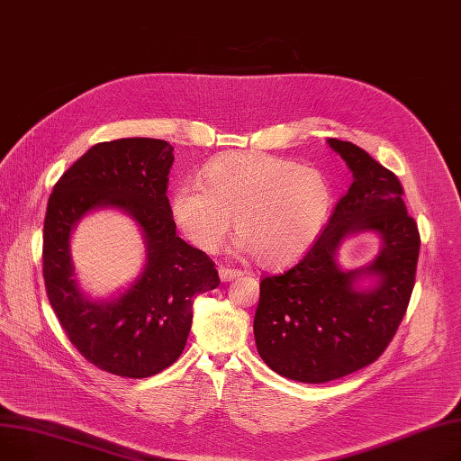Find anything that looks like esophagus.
I'll use <instances>...</instances> for the list:
<instances>
[{
    "instance_id": "1",
    "label": "esophagus",
    "mask_w": 461,
    "mask_h": 461,
    "mask_svg": "<svg viewBox=\"0 0 461 461\" xmlns=\"http://www.w3.org/2000/svg\"><path fill=\"white\" fill-rule=\"evenodd\" d=\"M241 276V272L240 269H230V267H220V279L221 281H232V279H236V277H240Z\"/></svg>"
}]
</instances>
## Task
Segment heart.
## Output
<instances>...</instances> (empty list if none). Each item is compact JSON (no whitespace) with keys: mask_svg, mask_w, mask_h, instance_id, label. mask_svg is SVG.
I'll return each instance as SVG.
<instances>
[{"mask_svg":"<svg viewBox=\"0 0 461 461\" xmlns=\"http://www.w3.org/2000/svg\"><path fill=\"white\" fill-rule=\"evenodd\" d=\"M333 208L330 180L314 167L262 152H230L204 169V185L178 184L169 199L175 225L206 253L236 230L240 248L266 267L300 260Z\"/></svg>","mask_w":461,"mask_h":461,"instance_id":"heart-1","label":"heart"}]
</instances>
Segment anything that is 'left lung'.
<instances>
[{
  "mask_svg": "<svg viewBox=\"0 0 461 461\" xmlns=\"http://www.w3.org/2000/svg\"><path fill=\"white\" fill-rule=\"evenodd\" d=\"M328 145L354 184L302 262L262 279L253 323L262 361L302 384L339 380L384 354L408 309L420 248L396 175L354 143ZM363 231L381 238V251L365 267L342 268L339 246Z\"/></svg>",
  "mask_w": 461,
  "mask_h": 461,
  "instance_id": "left-lung-1",
  "label": "left lung"
}]
</instances>
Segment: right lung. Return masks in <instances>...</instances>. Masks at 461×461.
<instances>
[{
    "label": "right lung",
    "instance_id": "add662e5",
    "mask_svg": "<svg viewBox=\"0 0 461 461\" xmlns=\"http://www.w3.org/2000/svg\"><path fill=\"white\" fill-rule=\"evenodd\" d=\"M173 159L161 140L98 143L53 185L46 208L42 272L51 309L89 363L138 380L180 357L194 297L220 285L213 262L176 236L166 195ZM98 209L128 214L146 243L140 276L104 301L78 286L69 248L73 229Z\"/></svg>",
    "mask_w": 461,
    "mask_h": 461
}]
</instances>
